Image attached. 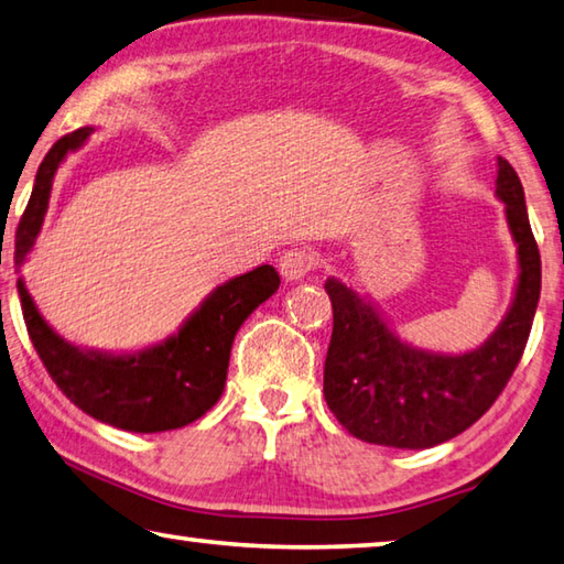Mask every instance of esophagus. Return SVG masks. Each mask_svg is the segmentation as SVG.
I'll use <instances>...</instances> for the list:
<instances>
[{
  "mask_svg": "<svg viewBox=\"0 0 564 564\" xmlns=\"http://www.w3.org/2000/svg\"><path fill=\"white\" fill-rule=\"evenodd\" d=\"M314 264H317V262H314V254L307 252V250H300V247L282 252V257H280V272L288 282L302 280L304 274L314 270Z\"/></svg>",
  "mask_w": 564,
  "mask_h": 564,
  "instance_id": "1",
  "label": "esophagus"
}]
</instances>
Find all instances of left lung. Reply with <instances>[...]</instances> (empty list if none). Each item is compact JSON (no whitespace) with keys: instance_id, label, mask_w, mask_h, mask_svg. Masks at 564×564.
<instances>
[{"instance_id":"8db88e82","label":"left lung","mask_w":564,"mask_h":564,"mask_svg":"<svg viewBox=\"0 0 564 564\" xmlns=\"http://www.w3.org/2000/svg\"><path fill=\"white\" fill-rule=\"evenodd\" d=\"M496 195L518 245L516 297L498 329L466 354H436L403 341L369 297L329 276L334 329L324 361V399L354 438L391 448H433L486 413L516 371L540 300V250L525 193L498 158Z\"/></svg>"}]
</instances>
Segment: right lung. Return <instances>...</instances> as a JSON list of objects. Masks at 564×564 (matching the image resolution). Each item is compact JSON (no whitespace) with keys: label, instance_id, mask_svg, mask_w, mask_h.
<instances>
[{"label":"right lung","instance_id":"add662e5","mask_svg":"<svg viewBox=\"0 0 564 564\" xmlns=\"http://www.w3.org/2000/svg\"><path fill=\"white\" fill-rule=\"evenodd\" d=\"M91 133L94 128L86 126L64 135L39 165L17 230V267L26 262L42 230L58 163ZM276 288L280 274L272 264L254 267L215 288L165 341L133 354H108L78 349L58 337L39 314L22 276L17 280L26 332L48 377L91 419L133 433L183 429L215 406L223 397L237 329Z\"/></svg>","mask_w":564,"mask_h":564}]
</instances>
